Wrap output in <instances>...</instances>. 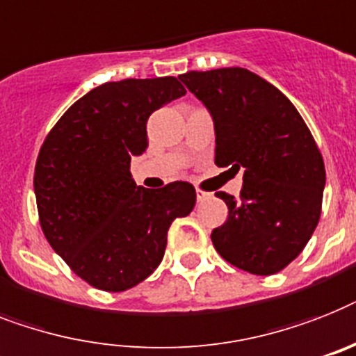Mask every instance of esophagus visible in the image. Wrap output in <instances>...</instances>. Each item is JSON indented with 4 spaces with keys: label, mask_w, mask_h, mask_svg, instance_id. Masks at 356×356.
Returning a JSON list of instances; mask_svg holds the SVG:
<instances>
[{
    "label": "esophagus",
    "mask_w": 356,
    "mask_h": 356,
    "mask_svg": "<svg viewBox=\"0 0 356 356\" xmlns=\"http://www.w3.org/2000/svg\"><path fill=\"white\" fill-rule=\"evenodd\" d=\"M209 193H205V191H200V189H196V200H198V202H204V200H207L209 198Z\"/></svg>",
    "instance_id": "esophagus-1"
}]
</instances>
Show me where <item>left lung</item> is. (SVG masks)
Returning <instances> with one entry per match:
<instances>
[{
	"label": "left lung",
	"instance_id": "left-lung-1",
	"mask_svg": "<svg viewBox=\"0 0 356 356\" xmlns=\"http://www.w3.org/2000/svg\"><path fill=\"white\" fill-rule=\"evenodd\" d=\"M178 78L214 122V163L243 171L240 200L216 193L229 216L211 233L220 257L252 275L289 266L315 231L325 167L305 122L280 90L242 67Z\"/></svg>",
	"mask_w": 356,
	"mask_h": 356
}]
</instances>
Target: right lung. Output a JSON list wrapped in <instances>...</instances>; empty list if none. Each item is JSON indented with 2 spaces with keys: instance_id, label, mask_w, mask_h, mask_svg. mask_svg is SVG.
Masks as SVG:
<instances>
[{
  "instance_id": "add662e5",
  "label": "right lung",
  "mask_w": 356,
  "mask_h": 356,
  "mask_svg": "<svg viewBox=\"0 0 356 356\" xmlns=\"http://www.w3.org/2000/svg\"><path fill=\"white\" fill-rule=\"evenodd\" d=\"M184 94L172 76L108 81L70 105L41 145V229L90 286L118 293L145 280L163 258L172 220L195 207L187 181L145 189L131 176V158L149 145V116Z\"/></svg>"
}]
</instances>
